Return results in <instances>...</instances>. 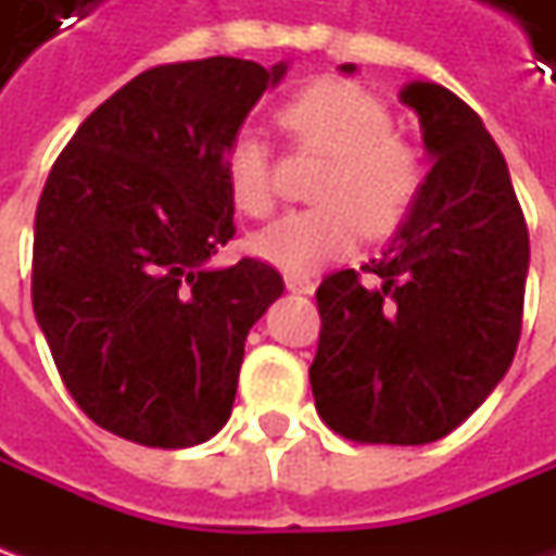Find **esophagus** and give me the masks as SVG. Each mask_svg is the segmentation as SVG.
Segmentation results:
<instances>
[{
    "mask_svg": "<svg viewBox=\"0 0 556 556\" xmlns=\"http://www.w3.org/2000/svg\"><path fill=\"white\" fill-rule=\"evenodd\" d=\"M285 285H288L290 293H312V290H315V281L306 278V275H288Z\"/></svg>",
    "mask_w": 556,
    "mask_h": 556,
    "instance_id": "34e87169",
    "label": "esophagus"
}]
</instances>
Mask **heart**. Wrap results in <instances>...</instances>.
Segmentation results:
<instances>
[{"label": "heart", "instance_id": "1", "mask_svg": "<svg viewBox=\"0 0 556 556\" xmlns=\"http://www.w3.org/2000/svg\"><path fill=\"white\" fill-rule=\"evenodd\" d=\"M300 148L328 151L315 198L325 203L293 210L253 235V253L268 266L309 275L350 256L368 228L387 235L408 216L424 188V157L393 132V114L353 79L325 76L303 86L278 111ZM225 185L235 206L263 219L275 210V157L268 141L247 129L225 154Z\"/></svg>", "mask_w": 556, "mask_h": 556}]
</instances>
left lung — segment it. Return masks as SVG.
Returning a JSON list of instances; mask_svg holds the SVG:
<instances>
[{
    "mask_svg": "<svg viewBox=\"0 0 556 556\" xmlns=\"http://www.w3.org/2000/svg\"><path fill=\"white\" fill-rule=\"evenodd\" d=\"M399 98L420 117L433 169L365 266L380 285L340 268L315 290V408L333 433L371 445L437 442L480 408L517 353L529 271L523 210L477 111L437 83Z\"/></svg>",
    "mask_w": 556,
    "mask_h": 556,
    "instance_id": "left-lung-1",
    "label": "left lung"
}]
</instances>
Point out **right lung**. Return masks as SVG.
Segmentation results:
<instances>
[{"label": "right lung", "instance_id": "add662e5", "mask_svg": "<svg viewBox=\"0 0 556 556\" xmlns=\"http://www.w3.org/2000/svg\"><path fill=\"white\" fill-rule=\"evenodd\" d=\"M288 64L151 67L98 104L36 206L33 312L67 393L114 437L188 448L231 415L244 340L285 293L235 235L225 154Z\"/></svg>", "mask_w": 556, "mask_h": 556}]
</instances>
